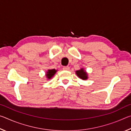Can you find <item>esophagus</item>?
Masks as SVG:
<instances>
[{
    "label": "esophagus",
    "mask_w": 131,
    "mask_h": 131,
    "mask_svg": "<svg viewBox=\"0 0 131 131\" xmlns=\"http://www.w3.org/2000/svg\"><path fill=\"white\" fill-rule=\"evenodd\" d=\"M63 70H69V67L68 66H63Z\"/></svg>",
    "instance_id": "esophagus-1"
}]
</instances>
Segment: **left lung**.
<instances>
[{"label": "left lung", "instance_id": "8db88e82", "mask_svg": "<svg viewBox=\"0 0 131 131\" xmlns=\"http://www.w3.org/2000/svg\"><path fill=\"white\" fill-rule=\"evenodd\" d=\"M76 74L80 78L83 80H86L87 79V74L83 69L81 70L76 71Z\"/></svg>", "mask_w": 131, "mask_h": 131}]
</instances>
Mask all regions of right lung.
Returning a JSON list of instances; mask_svg holds the SVG:
<instances>
[{
  "instance_id": "1",
  "label": "right lung",
  "mask_w": 131,
  "mask_h": 131,
  "mask_svg": "<svg viewBox=\"0 0 131 131\" xmlns=\"http://www.w3.org/2000/svg\"><path fill=\"white\" fill-rule=\"evenodd\" d=\"M57 72V70H55V69L48 70V72H47V74H46V76H47L48 79H51L55 74V72Z\"/></svg>"
}]
</instances>
